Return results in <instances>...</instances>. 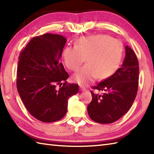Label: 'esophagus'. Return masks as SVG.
<instances>
[{
	"label": "esophagus",
	"instance_id": "1",
	"mask_svg": "<svg viewBox=\"0 0 154 154\" xmlns=\"http://www.w3.org/2000/svg\"><path fill=\"white\" fill-rule=\"evenodd\" d=\"M80 91H86V88L83 87V86H80Z\"/></svg>",
	"mask_w": 154,
	"mask_h": 154
}]
</instances>
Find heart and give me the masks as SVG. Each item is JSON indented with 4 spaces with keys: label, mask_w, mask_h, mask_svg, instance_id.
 Here are the masks:
<instances>
[{
    "label": "heart",
    "mask_w": 154,
    "mask_h": 154,
    "mask_svg": "<svg viewBox=\"0 0 154 154\" xmlns=\"http://www.w3.org/2000/svg\"><path fill=\"white\" fill-rule=\"evenodd\" d=\"M123 54L121 42L108 35L99 34L82 37L75 47L67 46L62 52L65 65L71 71H77L84 61L86 64L75 73L72 79L79 85H87L95 80L106 79L119 69Z\"/></svg>",
    "instance_id": "obj_1"
}]
</instances>
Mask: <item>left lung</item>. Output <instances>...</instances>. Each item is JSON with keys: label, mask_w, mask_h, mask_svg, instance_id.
Returning <instances> with one entry per match:
<instances>
[{"label": "left lung", "mask_w": 154, "mask_h": 154, "mask_svg": "<svg viewBox=\"0 0 154 154\" xmlns=\"http://www.w3.org/2000/svg\"><path fill=\"white\" fill-rule=\"evenodd\" d=\"M126 56L121 67L112 76L93 87L103 91L100 94L91 91L92 100L87 112L93 121L101 124L116 122L131 108L138 87L139 66L135 52L128 45Z\"/></svg>", "instance_id": "8db88e82"}]
</instances>
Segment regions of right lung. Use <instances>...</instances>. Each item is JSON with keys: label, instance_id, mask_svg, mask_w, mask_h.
Wrapping results in <instances>:
<instances>
[{"label": "right lung", "instance_id": "obj_1", "mask_svg": "<svg viewBox=\"0 0 154 154\" xmlns=\"http://www.w3.org/2000/svg\"><path fill=\"white\" fill-rule=\"evenodd\" d=\"M67 39L45 34L29 42L18 57L16 87L31 115L44 122L60 120L67 110L69 98L79 92L77 84H67L69 75L61 62ZM65 83L59 90L56 85Z\"/></svg>", "mask_w": 154, "mask_h": 154}]
</instances>
